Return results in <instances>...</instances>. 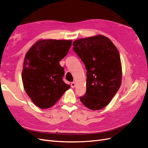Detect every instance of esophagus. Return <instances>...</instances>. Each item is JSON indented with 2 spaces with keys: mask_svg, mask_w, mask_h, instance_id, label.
<instances>
[{
  "mask_svg": "<svg viewBox=\"0 0 148 148\" xmlns=\"http://www.w3.org/2000/svg\"><path fill=\"white\" fill-rule=\"evenodd\" d=\"M71 88H74L75 87V83L74 82L71 83Z\"/></svg>",
  "mask_w": 148,
  "mask_h": 148,
  "instance_id": "1",
  "label": "esophagus"
}]
</instances>
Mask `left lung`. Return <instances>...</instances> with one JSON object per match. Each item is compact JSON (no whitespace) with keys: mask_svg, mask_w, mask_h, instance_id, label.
Masks as SVG:
<instances>
[{"mask_svg":"<svg viewBox=\"0 0 148 148\" xmlns=\"http://www.w3.org/2000/svg\"><path fill=\"white\" fill-rule=\"evenodd\" d=\"M73 46L87 70L86 91L79 97L80 101L92 110L104 108L118 91L122 82L119 51L102 35L79 39Z\"/></svg>","mask_w":148,"mask_h":148,"instance_id":"obj_1","label":"left lung"}]
</instances>
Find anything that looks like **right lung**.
<instances>
[{
	"instance_id": "add662e5",
	"label": "right lung",
	"mask_w": 148,
	"mask_h": 148,
	"mask_svg": "<svg viewBox=\"0 0 148 148\" xmlns=\"http://www.w3.org/2000/svg\"><path fill=\"white\" fill-rule=\"evenodd\" d=\"M71 45V40H40L26 53L22 81L26 94L39 108L51 107L70 88L63 81L64 69L59 62Z\"/></svg>"
}]
</instances>
